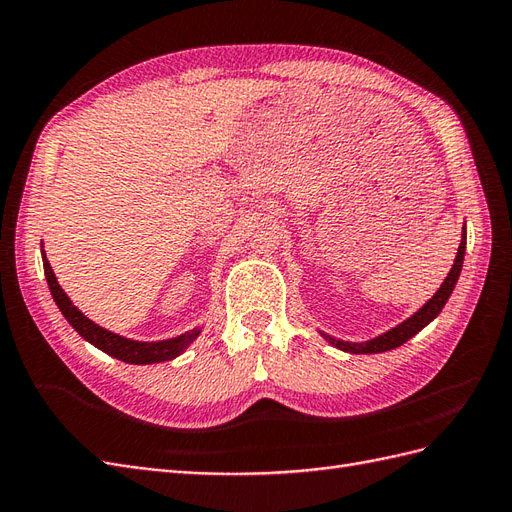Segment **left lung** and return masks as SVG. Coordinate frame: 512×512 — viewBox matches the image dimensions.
Returning <instances> with one entry per match:
<instances>
[{
  "mask_svg": "<svg viewBox=\"0 0 512 512\" xmlns=\"http://www.w3.org/2000/svg\"><path fill=\"white\" fill-rule=\"evenodd\" d=\"M465 238H467V233L463 231V240H461V246H458L454 266L450 268L448 277H445V281L441 283L437 294L432 296L422 309H417L411 318H406L404 322H400L398 326H393V329H389L383 335L368 339V342H344V339H335V337L326 335V333H320V335L331 346L344 350V352H352V355H372V352H387V350L402 346L404 342H409L413 335H417L419 331L424 329V326H428L432 320H435L441 313V309L445 307V303H448L454 285H456L458 277H461V268H463V259H465V244H467Z\"/></svg>",
  "mask_w": 512,
  "mask_h": 512,
  "instance_id": "obj_1",
  "label": "left lung"
}]
</instances>
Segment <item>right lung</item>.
I'll return each instance as SVG.
<instances>
[{
	"label": "right lung",
	"mask_w": 512,
	"mask_h": 512,
	"mask_svg": "<svg viewBox=\"0 0 512 512\" xmlns=\"http://www.w3.org/2000/svg\"><path fill=\"white\" fill-rule=\"evenodd\" d=\"M41 255H43V268H45V279L49 285V292H51V296H54L58 309L62 311V316L69 320V324L86 339V342L103 350L106 355H110L114 359H121L125 363H134V365L162 363V361H170V359L179 357L181 352L186 350L196 337H199L201 329H192L183 335L162 339V342H136V339H127L123 335H116L108 329H103V326L95 324L93 320H88L84 313L71 303V298L64 294L54 270H51L45 251H41Z\"/></svg>",
	"instance_id": "right-lung-1"
}]
</instances>
